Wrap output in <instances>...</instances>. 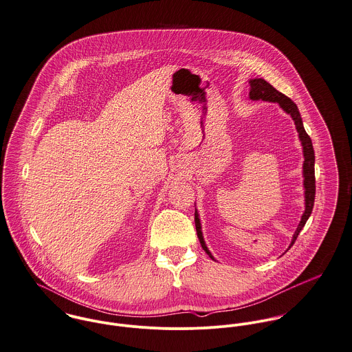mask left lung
<instances>
[{
    "mask_svg": "<svg viewBox=\"0 0 352 352\" xmlns=\"http://www.w3.org/2000/svg\"><path fill=\"white\" fill-rule=\"evenodd\" d=\"M250 84V92L249 96L252 100H267V102H274V103H279L281 109L289 114L295 122V128L299 133V140L302 142V148H303V186H305V212L302 214V219L298 224V228L292 236L291 245L289 248L294 245V242L296 241L300 230L305 227L309 216L311 214L313 211V206H314V197H316V177H314V149H313V142L310 136L306 133L305 128H303V122L299 114V110L296 107V104L284 94L279 92L276 88H274L268 81H265L264 78H252L249 81ZM195 223H196V230H197V236L200 239V243L203 246V249L206 250V253L211 257L213 256L211 252L208 250L204 238H203V232H201V223H200V217L197 211L195 212ZM288 248V249H289ZM287 249V250H288Z\"/></svg>",
    "mask_w": 352,
    "mask_h": 352,
    "instance_id": "left-lung-1",
    "label": "left lung"
}]
</instances>
